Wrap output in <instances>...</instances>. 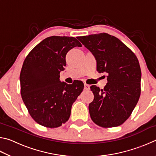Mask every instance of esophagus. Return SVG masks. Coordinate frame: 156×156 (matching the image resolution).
<instances>
[{
  "label": "esophagus",
  "instance_id": "esophagus-1",
  "mask_svg": "<svg viewBox=\"0 0 156 156\" xmlns=\"http://www.w3.org/2000/svg\"><path fill=\"white\" fill-rule=\"evenodd\" d=\"M89 88H90V86H89V84H84V89H85V90H89Z\"/></svg>",
  "mask_w": 156,
  "mask_h": 156
}]
</instances>
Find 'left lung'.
I'll list each match as a JSON object with an SVG mask.
<instances>
[{
  "instance_id": "left-lung-1",
  "label": "left lung",
  "mask_w": 156,
  "mask_h": 156,
  "mask_svg": "<svg viewBox=\"0 0 156 156\" xmlns=\"http://www.w3.org/2000/svg\"><path fill=\"white\" fill-rule=\"evenodd\" d=\"M77 38L96 58L98 72L107 74L103 89L90 87L94 95L89 105L91 120L105 128L120 126L131 115L140 96L138 60L122 42L107 33Z\"/></svg>"
}]
</instances>
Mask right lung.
I'll use <instances>...</instances> for the list:
<instances>
[{
	"label": "right lung",
	"instance_id": "obj_1",
	"mask_svg": "<svg viewBox=\"0 0 156 156\" xmlns=\"http://www.w3.org/2000/svg\"><path fill=\"white\" fill-rule=\"evenodd\" d=\"M82 44L76 38L53 36L37 44L25 58L20 74V94L31 118L49 128L69 120L73 102L84 89L82 81L60 80L67 52Z\"/></svg>",
	"mask_w": 156,
	"mask_h": 156
}]
</instances>
